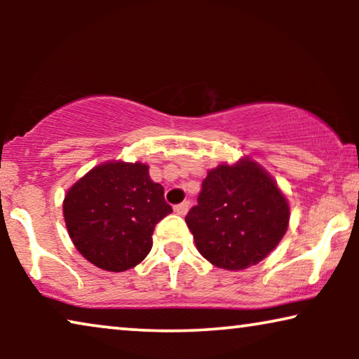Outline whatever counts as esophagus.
Returning <instances> with one entry per match:
<instances>
[{
	"label": "esophagus",
	"mask_w": 359,
	"mask_h": 359,
	"mask_svg": "<svg viewBox=\"0 0 359 359\" xmlns=\"http://www.w3.org/2000/svg\"><path fill=\"white\" fill-rule=\"evenodd\" d=\"M188 209H189V201H183V203L175 205V212L180 215H184L186 212H188Z\"/></svg>",
	"instance_id": "34e87169"
}]
</instances>
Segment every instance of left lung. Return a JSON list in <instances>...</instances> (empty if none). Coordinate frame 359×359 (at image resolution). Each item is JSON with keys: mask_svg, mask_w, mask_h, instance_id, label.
<instances>
[{"mask_svg": "<svg viewBox=\"0 0 359 359\" xmlns=\"http://www.w3.org/2000/svg\"><path fill=\"white\" fill-rule=\"evenodd\" d=\"M184 220L208 262L237 271L276 248L287 230L289 205L262 166L242 160L209 171Z\"/></svg>", "mask_w": 359, "mask_h": 359, "instance_id": "left-lung-1", "label": "left lung"}]
</instances>
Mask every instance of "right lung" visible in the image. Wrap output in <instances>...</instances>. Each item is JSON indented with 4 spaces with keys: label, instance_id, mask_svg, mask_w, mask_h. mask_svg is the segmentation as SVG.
Segmentation results:
<instances>
[{
    "label": "right lung",
    "instance_id": "obj_1",
    "mask_svg": "<svg viewBox=\"0 0 359 359\" xmlns=\"http://www.w3.org/2000/svg\"><path fill=\"white\" fill-rule=\"evenodd\" d=\"M149 166L109 161L75 183L63 201L72 242L95 266L126 271L151 250L155 225L173 212Z\"/></svg>",
    "mask_w": 359,
    "mask_h": 359
}]
</instances>
